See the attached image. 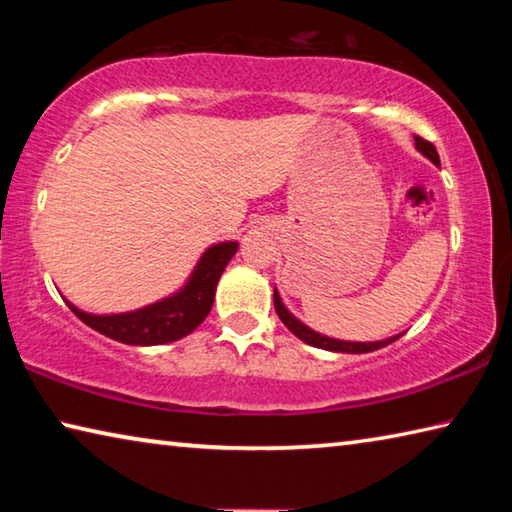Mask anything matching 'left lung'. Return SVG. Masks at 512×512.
Returning <instances> with one entry per match:
<instances>
[{"label": "left lung", "mask_w": 512, "mask_h": 512, "mask_svg": "<svg viewBox=\"0 0 512 512\" xmlns=\"http://www.w3.org/2000/svg\"><path fill=\"white\" fill-rule=\"evenodd\" d=\"M415 146H418V151L422 155H427V158L433 162V164H440V158H438V151L436 146H433L431 142L422 140V137L415 135ZM273 302H275V311L277 316H280V320L284 325H287V329L291 334H296L300 341H305L307 345H314V348H323V350H332V352H348V354H363V352H372V350H379L384 348V345L393 343L400 339V336H393V339L388 341H377V343H350V341H336V339H327V336L323 334H316L314 329H309L307 325H302L300 320L293 318L287 309H284L280 296H277V291L273 293Z\"/></svg>", "instance_id": "left-lung-1"}]
</instances>
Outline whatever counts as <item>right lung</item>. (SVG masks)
<instances>
[{"mask_svg":"<svg viewBox=\"0 0 512 512\" xmlns=\"http://www.w3.org/2000/svg\"><path fill=\"white\" fill-rule=\"evenodd\" d=\"M237 253L235 241L212 246L198 262L194 275L189 277L187 287L162 302H155L144 309L131 311V314L117 316H92L67 307L79 316L85 325L97 329L108 339H115L126 345H162L169 341H178L203 323L210 314L216 282L228 266L232 255Z\"/></svg>","mask_w":512,"mask_h":512,"instance_id":"right-lung-1","label":"right lung"}]
</instances>
